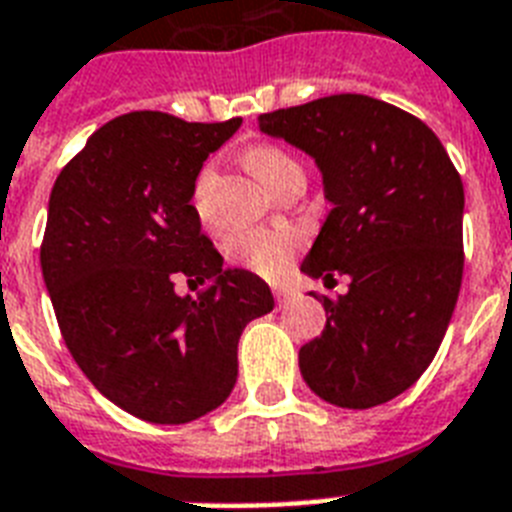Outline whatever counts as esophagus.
<instances>
[{
  "label": "esophagus",
  "mask_w": 512,
  "mask_h": 512,
  "mask_svg": "<svg viewBox=\"0 0 512 512\" xmlns=\"http://www.w3.org/2000/svg\"><path fill=\"white\" fill-rule=\"evenodd\" d=\"M273 297H276V303L279 305H287L295 300V289H287V287H273Z\"/></svg>",
  "instance_id": "34e87169"
}]
</instances>
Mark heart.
Here are the masks:
<instances>
[{
  "label": "heart",
  "instance_id": "heart-1",
  "mask_svg": "<svg viewBox=\"0 0 512 512\" xmlns=\"http://www.w3.org/2000/svg\"><path fill=\"white\" fill-rule=\"evenodd\" d=\"M247 164L268 191H273L292 172H303L300 164L287 151H281L276 146H257L247 151ZM209 177H212V170H204L199 183H196L193 199H196L199 209L204 204V196H207ZM228 249H231V257L236 263H241L249 271L260 273L265 279H276V276L287 271L289 260L295 255L297 236L292 231H249L233 236Z\"/></svg>",
  "mask_w": 512,
  "mask_h": 512
}]
</instances>
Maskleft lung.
<instances>
[{
  "mask_svg": "<svg viewBox=\"0 0 512 512\" xmlns=\"http://www.w3.org/2000/svg\"><path fill=\"white\" fill-rule=\"evenodd\" d=\"M260 132L311 156L332 204L300 271L348 276L327 327L300 348L308 388L342 409L385 404L420 380L462 284L465 191L436 132L366 95L263 114Z\"/></svg>",
  "mask_w": 512,
  "mask_h": 512,
  "instance_id": "1",
  "label": "left lung"
}]
</instances>
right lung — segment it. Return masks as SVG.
<instances>
[{
    "instance_id": "add662e5",
    "label": "right lung",
    "mask_w": 512,
    "mask_h": 512,
    "mask_svg": "<svg viewBox=\"0 0 512 512\" xmlns=\"http://www.w3.org/2000/svg\"><path fill=\"white\" fill-rule=\"evenodd\" d=\"M239 127L132 111L92 132L52 185L39 257L60 335L108 401L156 425L223 404L241 332L273 311L260 276L223 268L191 204L204 159ZM177 275L205 289L180 298Z\"/></svg>"
}]
</instances>
